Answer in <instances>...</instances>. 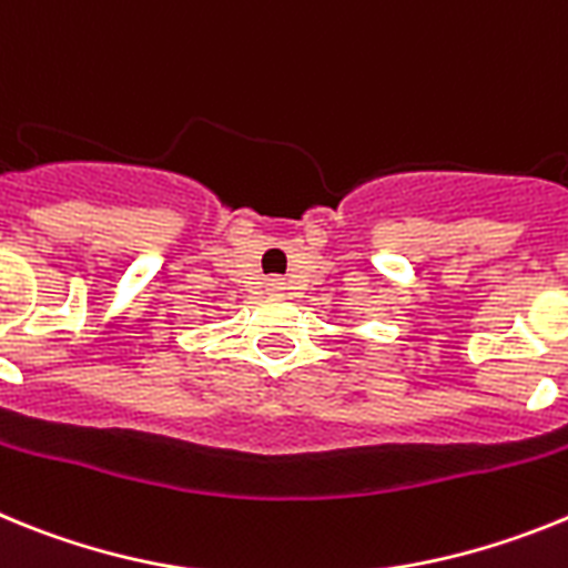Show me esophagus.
<instances>
[{
    "label": "esophagus",
    "mask_w": 568,
    "mask_h": 568,
    "mask_svg": "<svg viewBox=\"0 0 568 568\" xmlns=\"http://www.w3.org/2000/svg\"><path fill=\"white\" fill-rule=\"evenodd\" d=\"M271 288H280V283H271Z\"/></svg>",
    "instance_id": "34e87169"
}]
</instances>
